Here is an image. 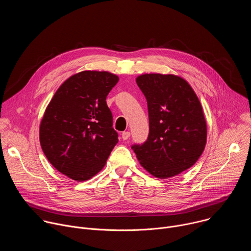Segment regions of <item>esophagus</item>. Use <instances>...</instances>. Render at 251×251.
Returning a JSON list of instances; mask_svg holds the SVG:
<instances>
[{"mask_svg":"<svg viewBox=\"0 0 251 251\" xmlns=\"http://www.w3.org/2000/svg\"><path fill=\"white\" fill-rule=\"evenodd\" d=\"M130 137V132L129 131H125L122 133V139L123 140H127Z\"/></svg>","mask_w":251,"mask_h":251,"instance_id":"esophagus-1","label":"esophagus"}]
</instances>
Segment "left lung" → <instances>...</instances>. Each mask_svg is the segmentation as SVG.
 Listing matches in <instances>:
<instances>
[{
    "label": "left lung",
    "instance_id": "1",
    "mask_svg": "<svg viewBox=\"0 0 251 251\" xmlns=\"http://www.w3.org/2000/svg\"><path fill=\"white\" fill-rule=\"evenodd\" d=\"M136 82L145 95L149 136L131 148L147 172L160 178L175 176L191 168L206 143V122L201 104L182 77L145 74Z\"/></svg>",
    "mask_w": 251,
    "mask_h": 251
}]
</instances>
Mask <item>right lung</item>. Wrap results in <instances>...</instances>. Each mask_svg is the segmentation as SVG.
Here are the masks:
<instances>
[{"instance_id": "obj_1", "label": "right lung", "mask_w": 251, "mask_h": 251, "mask_svg": "<svg viewBox=\"0 0 251 251\" xmlns=\"http://www.w3.org/2000/svg\"><path fill=\"white\" fill-rule=\"evenodd\" d=\"M118 80L108 71H81L59 86L45 111L42 149L58 172L76 182L100 172L118 143L106 103Z\"/></svg>"}]
</instances>
